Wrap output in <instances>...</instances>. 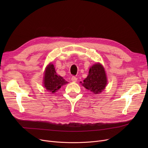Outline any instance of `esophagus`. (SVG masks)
Segmentation results:
<instances>
[{
	"mask_svg": "<svg viewBox=\"0 0 148 148\" xmlns=\"http://www.w3.org/2000/svg\"><path fill=\"white\" fill-rule=\"evenodd\" d=\"M71 81L73 82H76L77 81V78L76 77H75V76H73L71 77Z\"/></svg>",
	"mask_w": 148,
	"mask_h": 148,
	"instance_id": "obj_1",
	"label": "esophagus"
}]
</instances>
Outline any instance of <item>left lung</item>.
<instances>
[{"label":"left lung","mask_w":148,"mask_h":148,"mask_svg":"<svg viewBox=\"0 0 148 148\" xmlns=\"http://www.w3.org/2000/svg\"><path fill=\"white\" fill-rule=\"evenodd\" d=\"M80 83L94 94L101 92L107 84V76L103 66L99 63L92 65L89 69L88 77L83 83L81 82Z\"/></svg>","instance_id":"obj_1"}]
</instances>
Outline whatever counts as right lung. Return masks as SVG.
I'll return each mask as SVG.
<instances>
[{
	"label": "right lung",
	"mask_w": 148,
	"mask_h": 148,
	"mask_svg": "<svg viewBox=\"0 0 148 148\" xmlns=\"http://www.w3.org/2000/svg\"><path fill=\"white\" fill-rule=\"evenodd\" d=\"M43 82L45 89L51 93L56 92L62 86L68 83L63 77L56 74L52 64H49L47 66L44 72Z\"/></svg>",
	"instance_id": "1"
}]
</instances>
